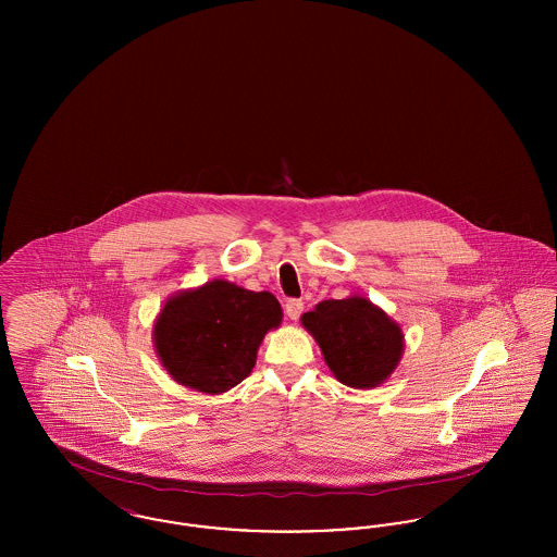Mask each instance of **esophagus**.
<instances>
[{
  "mask_svg": "<svg viewBox=\"0 0 557 557\" xmlns=\"http://www.w3.org/2000/svg\"><path fill=\"white\" fill-rule=\"evenodd\" d=\"M302 309H305V305H302V300H298V298H292V300L286 302V315H288L292 321H296V319L300 318Z\"/></svg>",
  "mask_w": 557,
  "mask_h": 557,
  "instance_id": "1",
  "label": "esophagus"
}]
</instances>
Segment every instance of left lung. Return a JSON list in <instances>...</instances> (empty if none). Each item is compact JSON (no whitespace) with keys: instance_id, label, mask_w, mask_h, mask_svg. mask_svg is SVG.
Returning <instances> with one entry per match:
<instances>
[{"instance_id":"left-lung-1","label":"left lung","mask_w":557,"mask_h":557,"mask_svg":"<svg viewBox=\"0 0 557 557\" xmlns=\"http://www.w3.org/2000/svg\"><path fill=\"white\" fill-rule=\"evenodd\" d=\"M300 323L315 338L334 377L350 388L370 391L384 384L405 350L403 327L361 294L321 300L302 313Z\"/></svg>"}]
</instances>
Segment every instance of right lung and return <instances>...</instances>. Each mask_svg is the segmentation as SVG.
Listing matches in <instances>:
<instances>
[{
  "instance_id": "1",
  "label": "right lung",
  "mask_w": 557,
  "mask_h": 557,
  "mask_svg": "<svg viewBox=\"0 0 557 557\" xmlns=\"http://www.w3.org/2000/svg\"><path fill=\"white\" fill-rule=\"evenodd\" d=\"M282 318L271 292L211 280L166 298L152 341L160 366L177 384L223 395L250 375L267 332L277 330Z\"/></svg>"
}]
</instances>
